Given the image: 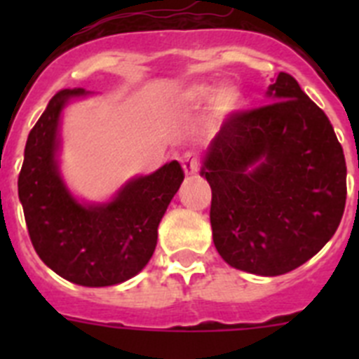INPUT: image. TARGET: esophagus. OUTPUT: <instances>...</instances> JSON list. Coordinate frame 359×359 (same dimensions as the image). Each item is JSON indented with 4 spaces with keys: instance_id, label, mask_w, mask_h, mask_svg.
<instances>
[{
    "instance_id": "34e87169",
    "label": "esophagus",
    "mask_w": 359,
    "mask_h": 359,
    "mask_svg": "<svg viewBox=\"0 0 359 359\" xmlns=\"http://www.w3.org/2000/svg\"><path fill=\"white\" fill-rule=\"evenodd\" d=\"M182 163H183V170H185L187 176H192V174H196L199 170V160H198V156H194V154H192V152H187L185 156H183Z\"/></svg>"
}]
</instances>
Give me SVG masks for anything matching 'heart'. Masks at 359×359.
Wrapping results in <instances>:
<instances>
[{
  "label": "heart",
  "mask_w": 359,
  "mask_h": 359,
  "mask_svg": "<svg viewBox=\"0 0 359 359\" xmlns=\"http://www.w3.org/2000/svg\"><path fill=\"white\" fill-rule=\"evenodd\" d=\"M215 93L212 86H192L190 90L183 93V104L189 111H199L207 102H210L213 93ZM215 100L212 101V111L214 116L217 118H226V116L233 115L236 111L241 109L243 106V98L241 93L233 88H223L216 93Z\"/></svg>",
  "instance_id": "b5f03b06"
}]
</instances>
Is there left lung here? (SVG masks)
Masks as SVG:
<instances>
[{
	"mask_svg": "<svg viewBox=\"0 0 359 359\" xmlns=\"http://www.w3.org/2000/svg\"><path fill=\"white\" fill-rule=\"evenodd\" d=\"M269 104L236 115L203 158L215 250L231 268L277 277L334 236L347 199L344 149L327 115L290 73Z\"/></svg>",
	"mask_w": 359,
	"mask_h": 359,
	"instance_id": "left-lung-1",
	"label": "left lung"
}]
</instances>
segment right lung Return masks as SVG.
I'll return each instance as SVG.
<instances>
[{"label": "right lung", "mask_w": 359, "mask_h": 359, "mask_svg": "<svg viewBox=\"0 0 359 359\" xmlns=\"http://www.w3.org/2000/svg\"><path fill=\"white\" fill-rule=\"evenodd\" d=\"M88 95L73 88L50 100L28 135L18 194L41 261L73 284L106 287L129 280L151 261L158 224L185 174L174 160L131 177L109 201H79L59 169V129L65 107Z\"/></svg>", "instance_id": "add662e5"}]
</instances>
